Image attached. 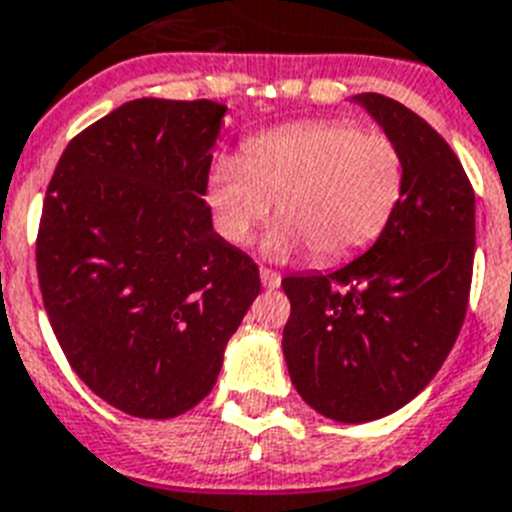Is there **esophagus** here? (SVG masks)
Masks as SVG:
<instances>
[{
  "instance_id": "esophagus-1",
  "label": "esophagus",
  "mask_w": 512,
  "mask_h": 512,
  "mask_svg": "<svg viewBox=\"0 0 512 512\" xmlns=\"http://www.w3.org/2000/svg\"><path fill=\"white\" fill-rule=\"evenodd\" d=\"M260 281H263V289L268 291H276L281 286V276H278L276 270H268V268H260Z\"/></svg>"
}]
</instances>
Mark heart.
Instances as JSON below:
<instances>
[{"instance_id":"b5f03b06","label":"heart","mask_w":512,"mask_h":512,"mask_svg":"<svg viewBox=\"0 0 512 512\" xmlns=\"http://www.w3.org/2000/svg\"><path fill=\"white\" fill-rule=\"evenodd\" d=\"M401 148L382 132L349 122H302L252 137L244 156L218 158L205 197L231 244L249 242L276 200L263 255L289 260L315 252L338 263L375 242L401 203Z\"/></svg>"}]
</instances>
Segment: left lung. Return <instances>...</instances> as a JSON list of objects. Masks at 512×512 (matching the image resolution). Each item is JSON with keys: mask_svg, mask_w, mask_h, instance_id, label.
<instances>
[{"mask_svg": "<svg viewBox=\"0 0 512 512\" xmlns=\"http://www.w3.org/2000/svg\"><path fill=\"white\" fill-rule=\"evenodd\" d=\"M351 101L401 148V203L364 255L333 273L283 278V356L317 414L362 424L403 409L448 359L471 289L476 197L422 117L380 93Z\"/></svg>", "mask_w": 512, "mask_h": 512, "instance_id": "obj_1", "label": "left lung"}]
</instances>
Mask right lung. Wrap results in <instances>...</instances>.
Segmentation results:
<instances>
[{
  "instance_id": "obj_1",
  "label": "right lung",
  "mask_w": 512,
  "mask_h": 512,
  "mask_svg": "<svg viewBox=\"0 0 512 512\" xmlns=\"http://www.w3.org/2000/svg\"><path fill=\"white\" fill-rule=\"evenodd\" d=\"M226 106L137 98L59 158L36 265L54 336L114 409L171 419L203 401L260 294L257 265L205 203Z\"/></svg>"
}]
</instances>
